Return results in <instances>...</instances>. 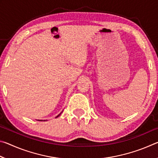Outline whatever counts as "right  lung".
<instances>
[{"label":"right lung","instance_id":"add662e5","mask_svg":"<svg viewBox=\"0 0 158 158\" xmlns=\"http://www.w3.org/2000/svg\"><path fill=\"white\" fill-rule=\"evenodd\" d=\"M62 112H63V111H62ZM62 112H60V114H58L57 116H56V117H55V118H58V116H60V115L61 114V113H62ZM37 121H43V120H37ZM47 121V120H44V121Z\"/></svg>","mask_w":158,"mask_h":158}]
</instances>
